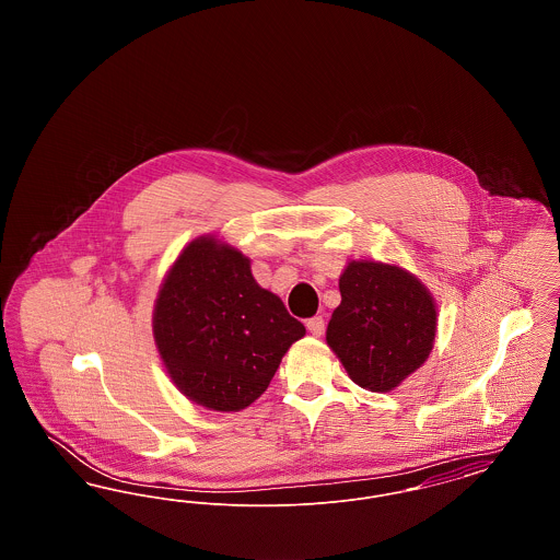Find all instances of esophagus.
<instances>
[{"label":"esophagus","instance_id":"obj_1","mask_svg":"<svg viewBox=\"0 0 560 560\" xmlns=\"http://www.w3.org/2000/svg\"><path fill=\"white\" fill-rule=\"evenodd\" d=\"M306 329L313 334V336H323L325 331V319L323 317H313V319L306 320Z\"/></svg>","mask_w":560,"mask_h":560}]
</instances>
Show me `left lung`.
Returning a JSON list of instances; mask_svg holds the SVG:
<instances>
[{"mask_svg":"<svg viewBox=\"0 0 560 560\" xmlns=\"http://www.w3.org/2000/svg\"><path fill=\"white\" fill-rule=\"evenodd\" d=\"M340 293L325 331L327 347L361 388L395 390L434 347L432 293L409 270L375 260H350L340 275Z\"/></svg>","mask_w":560,"mask_h":560,"instance_id":"obj_1","label":"left lung"}]
</instances>
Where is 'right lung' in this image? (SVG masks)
Here are the masks:
<instances>
[{
	"label": "right lung",
	"instance_id": "add662e5",
	"mask_svg": "<svg viewBox=\"0 0 560 560\" xmlns=\"http://www.w3.org/2000/svg\"><path fill=\"white\" fill-rule=\"evenodd\" d=\"M304 334L281 298L256 283L249 258L213 235L183 247L153 308L165 372L187 399L210 411L252 405Z\"/></svg>",
	"mask_w": 560,
	"mask_h": 560
}]
</instances>
